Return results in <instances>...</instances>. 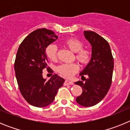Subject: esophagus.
I'll return each instance as SVG.
<instances>
[{
  "mask_svg": "<svg viewBox=\"0 0 130 130\" xmlns=\"http://www.w3.org/2000/svg\"><path fill=\"white\" fill-rule=\"evenodd\" d=\"M64 85H73V83L72 82V81H68V80H66L65 82H64Z\"/></svg>",
  "mask_w": 130,
  "mask_h": 130,
  "instance_id": "1",
  "label": "esophagus"
}]
</instances>
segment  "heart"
Instances as JSON below:
<instances>
[{
    "label": "heart",
    "instance_id": "b5f03b06",
    "mask_svg": "<svg viewBox=\"0 0 130 130\" xmlns=\"http://www.w3.org/2000/svg\"><path fill=\"white\" fill-rule=\"evenodd\" d=\"M64 44L70 50L75 53V58L83 65H86L90 62L92 52L90 49L83 48L84 43L81 40L75 38H68L64 41ZM46 54L48 58L56 61L57 60V47L55 45H50L47 47ZM79 70V66L76 63L62 64L57 66V72L66 77H71Z\"/></svg>",
    "mask_w": 130,
    "mask_h": 130
}]
</instances>
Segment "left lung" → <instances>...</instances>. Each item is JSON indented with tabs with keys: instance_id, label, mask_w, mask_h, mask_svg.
<instances>
[{
	"instance_id": "obj_1",
	"label": "left lung",
	"mask_w": 130,
	"mask_h": 130,
	"mask_svg": "<svg viewBox=\"0 0 130 130\" xmlns=\"http://www.w3.org/2000/svg\"><path fill=\"white\" fill-rule=\"evenodd\" d=\"M84 36L92 46V57L83 70L79 73L83 81L75 83L82 87L81 96L76 102L81 106L91 107L104 99L109 90L114 68L109 44L93 31H84ZM84 76H87L85 78Z\"/></svg>"
}]
</instances>
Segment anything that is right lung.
I'll use <instances>...</instances> for the list:
<instances>
[{"mask_svg": "<svg viewBox=\"0 0 130 130\" xmlns=\"http://www.w3.org/2000/svg\"><path fill=\"white\" fill-rule=\"evenodd\" d=\"M58 39L51 30L40 28L28 34L21 43L14 64L15 76L19 90L28 104L37 107H44L53 102L64 79L57 74L47 81L42 71L47 67L45 49Z\"/></svg>", "mask_w": 130, "mask_h": 130, "instance_id": "obj_1", "label": "right lung"}]
</instances>
